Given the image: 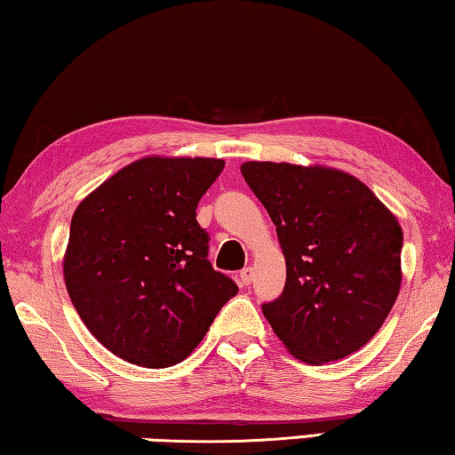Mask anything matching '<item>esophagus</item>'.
Masks as SVG:
<instances>
[{
  "label": "esophagus",
  "mask_w": 455,
  "mask_h": 455,
  "mask_svg": "<svg viewBox=\"0 0 455 455\" xmlns=\"http://www.w3.org/2000/svg\"><path fill=\"white\" fill-rule=\"evenodd\" d=\"M238 281H241V287H249L251 281H252V268L244 267L243 271L238 273Z\"/></svg>",
  "instance_id": "obj_1"
}]
</instances>
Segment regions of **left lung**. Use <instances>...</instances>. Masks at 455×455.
<instances>
[{"label": "left lung", "mask_w": 455, "mask_h": 455, "mask_svg": "<svg viewBox=\"0 0 455 455\" xmlns=\"http://www.w3.org/2000/svg\"><path fill=\"white\" fill-rule=\"evenodd\" d=\"M241 172L275 222L287 263L281 297L263 303L276 337L305 363L363 347L402 287L397 219L335 168L244 163Z\"/></svg>", "instance_id": "obj_1"}]
</instances>
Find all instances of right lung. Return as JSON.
<instances>
[{
    "label": "right lung",
    "instance_id": "add662e5",
    "mask_svg": "<svg viewBox=\"0 0 455 455\" xmlns=\"http://www.w3.org/2000/svg\"><path fill=\"white\" fill-rule=\"evenodd\" d=\"M225 160L148 156L82 200L70 225L64 279L84 325L128 363L187 359L236 283L214 271L196 206Z\"/></svg>",
    "mask_w": 455,
    "mask_h": 455
}]
</instances>
